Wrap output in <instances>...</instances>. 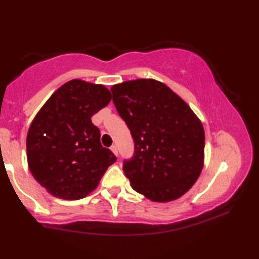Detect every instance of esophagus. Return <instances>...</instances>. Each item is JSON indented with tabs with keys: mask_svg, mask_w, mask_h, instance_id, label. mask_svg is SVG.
I'll use <instances>...</instances> for the list:
<instances>
[{
	"mask_svg": "<svg viewBox=\"0 0 259 259\" xmlns=\"http://www.w3.org/2000/svg\"><path fill=\"white\" fill-rule=\"evenodd\" d=\"M111 150H112V152L114 153V154H115V155L117 156V154H119V151H117V147H116L115 145H113V146L111 147Z\"/></svg>",
	"mask_w": 259,
	"mask_h": 259,
	"instance_id": "1",
	"label": "esophagus"
}]
</instances>
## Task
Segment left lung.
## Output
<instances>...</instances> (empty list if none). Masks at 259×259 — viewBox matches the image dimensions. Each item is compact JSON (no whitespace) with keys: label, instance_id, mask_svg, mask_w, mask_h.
<instances>
[{"label":"left lung","instance_id":"8db88e82","mask_svg":"<svg viewBox=\"0 0 259 259\" xmlns=\"http://www.w3.org/2000/svg\"><path fill=\"white\" fill-rule=\"evenodd\" d=\"M113 103L135 142L123 162L131 187L154 202L179 199L198 181L204 161V130L177 94L153 78L111 88Z\"/></svg>","mask_w":259,"mask_h":259}]
</instances>
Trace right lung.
Masks as SVG:
<instances>
[{
	"label": "right lung",
	"mask_w": 259,
	"mask_h": 259,
	"mask_svg": "<svg viewBox=\"0 0 259 259\" xmlns=\"http://www.w3.org/2000/svg\"><path fill=\"white\" fill-rule=\"evenodd\" d=\"M111 99L106 87L75 78L57 89L34 117L26 139L27 162L51 195L85 198L116 161L102 146L100 131L91 122Z\"/></svg>",
	"instance_id": "obj_1"
}]
</instances>
